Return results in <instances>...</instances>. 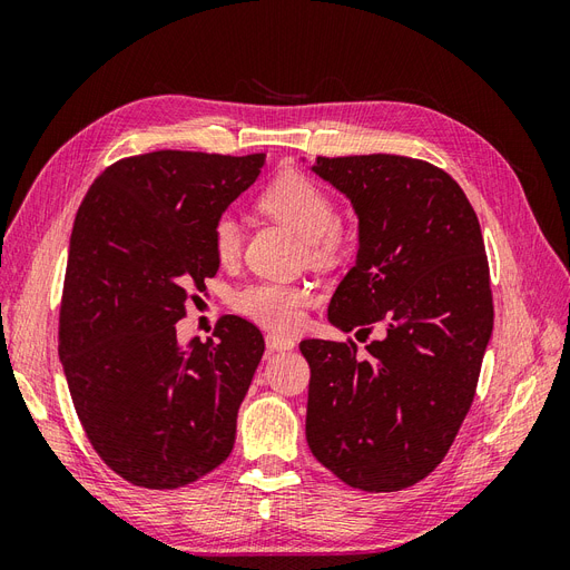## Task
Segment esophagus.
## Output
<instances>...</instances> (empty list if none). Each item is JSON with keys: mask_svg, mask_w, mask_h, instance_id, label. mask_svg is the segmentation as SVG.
Wrapping results in <instances>:
<instances>
[{"mask_svg": "<svg viewBox=\"0 0 570 570\" xmlns=\"http://www.w3.org/2000/svg\"><path fill=\"white\" fill-rule=\"evenodd\" d=\"M266 350H268V354L289 352V350H295V340L278 335V333H271V335H266Z\"/></svg>", "mask_w": 570, "mask_h": 570, "instance_id": "obj_1", "label": "esophagus"}]
</instances>
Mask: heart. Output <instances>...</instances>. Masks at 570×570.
<instances>
[{"label":"heart","instance_id":"heart-1","mask_svg":"<svg viewBox=\"0 0 570 570\" xmlns=\"http://www.w3.org/2000/svg\"><path fill=\"white\" fill-rule=\"evenodd\" d=\"M262 209L283 220L285 226L306 239V252L314 264H335L342 254V235L337 230V206L321 185L299 174H287L273 180L264 193ZM214 252L220 264H233L243 249V228L235 216H220L214 226ZM308 292L302 285L283 281H258L235 295V308L247 318L275 331L299 321V312Z\"/></svg>","mask_w":570,"mask_h":570}]
</instances>
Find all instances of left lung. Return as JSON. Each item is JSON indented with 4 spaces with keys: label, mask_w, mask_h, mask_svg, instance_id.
<instances>
[{
    "label": "left lung",
    "mask_w": 570,
    "mask_h": 570,
    "mask_svg": "<svg viewBox=\"0 0 570 570\" xmlns=\"http://www.w3.org/2000/svg\"><path fill=\"white\" fill-rule=\"evenodd\" d=\"M312 170L358 218L356 264L327 321L364 335L381 325L383 337L366 354L352 340L299 344L306 442L347 485L396 492L438 469L473 404L494 321L485 243L463 189L433 164L364 154L316 157Z\"/></svg>",
    "instance_id": "1"
}]
</instances>
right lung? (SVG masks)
I'll list each match as a JSON object with an SVG mask.
<instances>
[{"label": "right lung", "instance_id": "add662e5", "mask_svg": "<svg viewBox=\"0 0 570 570\" xmlns=\"http://www.w3.org/2000/svg\"><path fill=\"white\" fill-rule=\"evenodd\" d=\"M266 157L161 149L120 159L76 214L59 356L85 435L132 485L176 490L235 444L237 409L264 354L258 327L223 316L178 344L195 287L214 278V226Z\"/></svg>", "mask_w": 570, "mask_h": 570}]
</instances>
